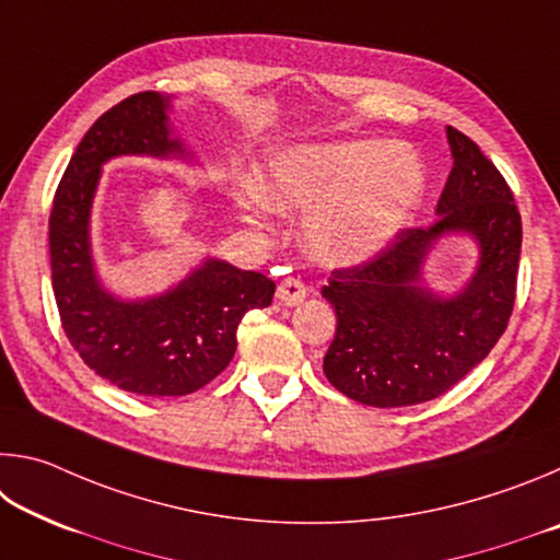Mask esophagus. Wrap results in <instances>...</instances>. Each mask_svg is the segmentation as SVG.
I'll use <instances>...</instances> for the list:
<instances>
[{
  "mask_svg": "<svg viewBox=\"0 0 560 560\" xmlns=\"http://www.w3.org/2000/svg\"><path fill=\"white\" fill-rule=\"evenodd\" d=\"M306 293H308L306 283L289 277V279H283V281L279 283L277 299L283 303V306H293V303H299V301L306 299Z\"/></svg>",
  "mask_w": 560,
  "mask_h": 560,
  "instance_id": "obj_1",
  "label": "esophagus"
}]
</instances>
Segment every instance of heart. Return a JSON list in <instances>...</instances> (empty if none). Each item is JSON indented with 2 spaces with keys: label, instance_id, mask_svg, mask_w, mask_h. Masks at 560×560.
Masks as SVG:
<instances>
[{
  "label": "heart",
  "instance_id": "heart-1",
  "mask_svg": "<svg viewBox=\"0 0 560 560\" xmlns=\"http://www.w3.org/2000/svg\"><path fill=\"white\" fill-rule=\"evenodd\" d=\"M422 192L424 167L412 148L353 138L281 150L234 202L249 222L267 207L306 217L308 252L328 267H350L395 242Z\"/></svg>",
  "mask_w": 560,
  "mask_h": 560
}]
</instances>
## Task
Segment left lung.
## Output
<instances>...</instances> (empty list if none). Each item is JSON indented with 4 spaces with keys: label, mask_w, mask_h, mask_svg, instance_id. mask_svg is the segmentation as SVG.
Masks as SVG:
<instances>
[{
    "label": "left lung",
    "mask_w": 560,
    "mask_h": 560,
    "mask_svg": "<svg viewBox=\"0 0 560 560\" xmlns=\"http://www.w3.org/2000/svg\"><path fill=\"white\" fill-rule=\"evenodd\" d=\"M452 170L438 222L405 230L373 261L334 271L324 299L336 308V338L324 373L336 390L371 407L434 400L489 355L516 299L521 214L494 163L447 126ZM447 235L478 244V267L444 298L423 283V261Z\"/></svg>",
    "instance_id": "obj_1"
}]
</instances>
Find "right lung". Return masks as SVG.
<instances>
[{
	"label": "right lung",
	"instance_id": "add662e5",
	"mask_svg": "<svg viewBox=\"0 0 560 560\" xmlns=\"http://www.w3.org/2000/svg\"><path fill=\"white\" fill-rule=\"evenodd\" d=\"M175 96L136 93L103 113L75 148L49 217L51 287L71 346L93 373L126 393L177 397L214 381L236 350L246 311L267 308L277 283L207 257L167 291L120 299L101 281L91 210L103 165L122 155L187 160L170 126Z\"/></svg>",
	"mask_w": 560,
	"mask_h": 560
}]
</instances>
